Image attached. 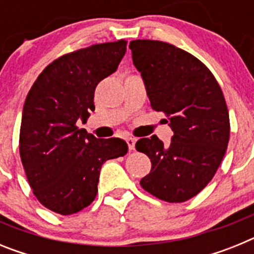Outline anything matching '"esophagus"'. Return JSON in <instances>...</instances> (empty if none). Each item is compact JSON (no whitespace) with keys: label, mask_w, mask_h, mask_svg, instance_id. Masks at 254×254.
Instances as JSON below:
<instances>
[{"label":"esophagus","mask_w":254,"mask_h":254,"mask_svg":"<svg viewBox=\"0 0 254 254\" xmlns=\"http://www.w3.org/2000/svg\"><path fill=\"white\" fill-rule=\"evenodd\" d=\"M127 141V145H128V149L129 150H134V143H136V138L133 137H127L126 138Z\"/></svg>","instance_id":"34e87169"}]
</instances>
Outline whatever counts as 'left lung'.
<instances>
[{"mask_svg":"<svg viewBox=\"0 0 254 254\" xmlns=\"http://www.w3.org/2000/svg\"><path fill=\"white\" fill-rule=\"evenodd\" d=\"M129 49L150 105L168 117L174 132L169 146L156 136L136 142L151 160L140 185L156 198L185 202L208 185L225 155L230 134L225 98L212 72L188 52L149 39L132 40Z\"/></svg>","mask_w":254,"mask_h":254,"instance_id":"1","label":"left lung"}]
</instances>
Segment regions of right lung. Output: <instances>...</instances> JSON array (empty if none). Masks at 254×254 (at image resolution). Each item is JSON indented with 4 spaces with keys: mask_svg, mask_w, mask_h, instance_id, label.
Wrapping results in <instances>:
<instances>
[{
    "mask_svg": "<svg viewBox=\"0 0 254 254\" xmlns=\"http://www.w3.org/2000/svg\"><path fill=\"white\" fill-rule=\"evenodd\" d=\"M126 46L121 39L61 56L26 96L20 158L33 193L53 212L72 215L87 207L98 193L103 164L128 151L121 138H96L77 127L95 109L96 85L116 71Z\"/></svg>",
    "mask_w": 254,
    "mask_h": 254,
    "instance_id": "right-lung-1",
    "label": "right lung"
}]
</instances>
